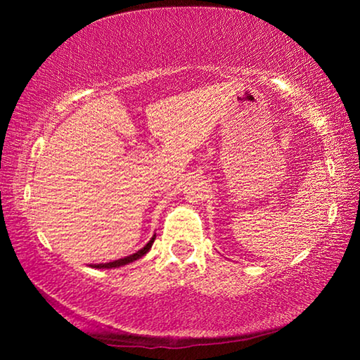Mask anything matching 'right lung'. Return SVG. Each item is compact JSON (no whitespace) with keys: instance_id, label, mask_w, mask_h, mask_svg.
I'll return each instance as SVG.
<instances>
[{"instance_id":"right-lung-1","label":"right lung","mask_w":360,"mask_h":360,"mask_svg":"<svg viewBox=\"0 0 360 360\" xmlns=\"http://www.w3.org/2000/svg\"><path fill=\"white\" fill-rule=\"evenodd\" d=\"M154 240H155V235L152 236L148 245H146L143 249H139V251H136L135 254H131V255H127V257H124V259H119V260H114V262H108V264L90 265V266H92V268H117V266L130 264V262H135V260H138V259H141L146 252H149V249L152 248V243H154Z\"/></svg>"}]
</instances>
